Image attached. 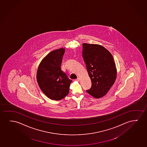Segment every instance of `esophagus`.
<instances>
[{
    "label": "esophagus",
    "instance_id": "esophagus-1",
    "mask_svg": "<svg viewBox=\"0 0 147 147\" xmlns=\"http://www.w3.org/2000/svg\"><path fill=\"white\" fill-rule=\"evenodd\" d=\"M76 81H78V82H79V81H80V78H78L77 80H76Z\"/></svg>",
    "mask_w": 147,
    "mask_h": 147
}]
</instances>
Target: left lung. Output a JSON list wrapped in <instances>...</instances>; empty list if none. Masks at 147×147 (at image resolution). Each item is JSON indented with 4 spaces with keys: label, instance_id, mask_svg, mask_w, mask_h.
<instances>
[{
    "label": "left lung",
    "instance_id": "8db88e82",
    "mask_svg": "<svg viewBox=\"0 0 147 147\" xmlns=\"http://www.w3.org/2000/svg\"><path fill=\"white\" fill-rule=\"evenodd\" d=\"M83 59L92 82L87 93L96 98L102 97L116 80L117 70L113 57L100 45L83 43Z\"/></svg>",
    "mask_w": 147,
    "mask_h": 147
}]
</instances>
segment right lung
I'll return each instance as SVG.
<instances>
[{
    "mask_svg": "<svg viewBox=\"0 0 147 147\" xmlns=\"http://www.w3.org/2000/svg\"><path fill=\"white\" fill-rule=\"evenodd\" d=\"M65 49L61 48L50 52L40 62L37 81L42 91L53 100H60L68 95L72 80L61 69Z\"/></svg>",
    "mask_w": 147,
    "mask_h": 147,
    "instance_id": "right-lung-1",
    "label": "right lung"
}]
</instances>
